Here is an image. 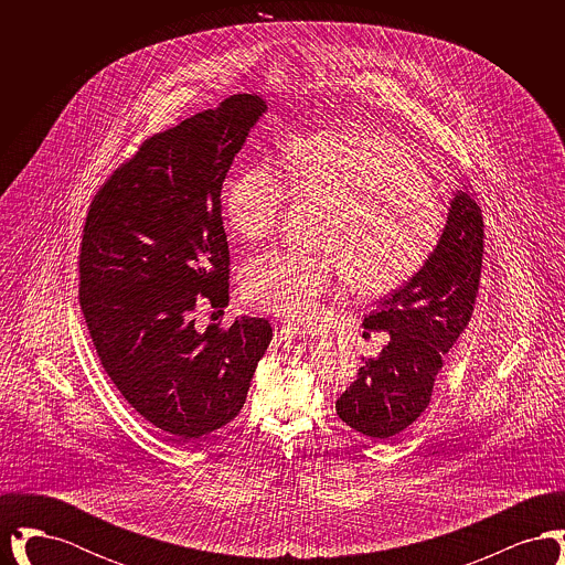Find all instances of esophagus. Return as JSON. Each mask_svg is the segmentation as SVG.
Here are the masks:
<instances>
[{
    "label": "esophagus",
    "instance_id": "1",
    "mask_svg": "<svg viewBox=\"0 0 565 565\" xmlns=\"http://www.w3.org/2000/svg\"><path fill=\"white\" fill-rule=\"evenodd\" d=\"M277 337H279L281 341H286V339H307L309 332H307V328L292 326V323H284V326L277 330Z\"/></svg>",
    "mask_w": 565,
    "mask_h": 565
}]
</instances>
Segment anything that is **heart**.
<instances>
[{"label": "heart", "mask_w": 565, "mask_h": 565, "mask_svg": "<svg viewBox=\"0 0 565 565\" xmlns=\"http://www.w3.org/2000/svg\"><path fill=\"white\" fill-rule=\"evenodd\" d=\"M290 186L332 210L322 239L328 256L256 254L243 265L242 286L258 309L292 322L318 320L345 273L360 295L403 288L428 265L445 231L415 150L385 131L341 129L298 139L288 171L269 159L247 164L224 194L231 228L247 242L267 239Z\"/></svg>", "instance_id": "b5f03b06"}]
</instances>
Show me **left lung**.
<instances>
[{"mask_svg": "<svg viewBox=\"0 0 565 565\" xmlns=\"http://www.w3.org/2000/svg\"><path fill=\"white\" fill-rule=\"evenodd\" d=\"M483 239L481 207L457 190L428 265L364 318L369 330L390 332V343L376 358H362L358 379L337 401V415L350 428L390 440L428 408L443 358L475 311Z\"/></svg>", "mask_w": 565, "mask_h": 565, "instance_id": "left-lung-1", "label": "left lung"}]
</instances>
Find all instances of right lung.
Segmentation results:
<instances>
[{"mask_svg": "<svg viewBox=\"0 0 565 565\" xmlns=\"http://www.w3.org/2000/svg\"><path fill=\"white\" fill-rule=\"evenodd\" d=\"M267 104L233 95L141 141L90 201L81 309L122 398L184 445L233 422L273 328L237 318L194 326L199 300L228 305L222 182Z\"/></svg>", "mask_w": 565, "mask_h": 565, "instance_id": "1", "label": "right lung"}]
</instances>
